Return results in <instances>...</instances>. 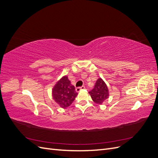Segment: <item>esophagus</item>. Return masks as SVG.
Returning <instances> with one entry per match:
<instances>
[{
  "label": "esophagus",
  "mask_w": 158,
  "mask_h": 158,
  "mask_svg": "<svg viewBox=\"0 0 158 158\" xmlns=\"http://www.w3.org/2000/svg\"><path fill=\"white\" fill-rule=\"evenodd\" d=\"M85 89V86H84V85H82V86H81V87H78V88H76V91L77 92H80V90H82V89Z\"/></svg>",
  "instance_id": "obj_1"
}]
</instances>
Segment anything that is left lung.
<instances>
[{"mask_svg": "<svg viewBox=\"0 0 158 158\" xmlns=\"http://www.w3.org/2000/svg\"><path fill=\"white\" fill-rule=\"evenodd\" d=\"M89 94L93 101L99 105H102L109 98L108 88L101 78L98 79L94 89L89 92Z\"/></svg>", "mask_w": 158, "mask_h": 158, "instance_id": "left-lung-1", "label": "left lung"}]
</instances>
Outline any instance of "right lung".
Listing matches in <instances>:
<instances>
[{"instance_id":"1","label":"right lung","mask_w":158,"mask_h":158,"mask_svg":"<svg viewBox=\"0 0 158 158\" xmlns=\"http://www.w3.org/2000/svg\"><path fill=\"white\" fill-rule=\"evenodd\" d=\"M53 99L62 108H66L74 102L78 93L72 85L67 76H64L57 82L52 90Z\"/></svg>"}]
</instances>
